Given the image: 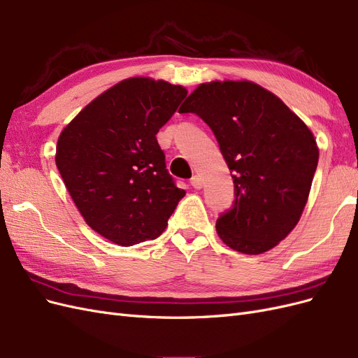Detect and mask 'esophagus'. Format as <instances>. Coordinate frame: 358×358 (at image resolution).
I'll list each match as a JSON object with an SVG mask.
<instances>
[{"mask_svg": "<svg viewBox=\"0 0 358 358\" xmlns=\"http://www.w3.org/2000/svg\"><path fill=\"white\" fill-rule=\"evenodd\" d=\"M191 185L196 188V189H200L201 187H203V179H201V176H199V175H196V176H192V179H191Z\"/></svg>", "mask_w": 358, "mask_h": 358, "instance_id": "1", "label": "esophagus"}]
</instances>
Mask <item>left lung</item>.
<instances>
[{
	"instance_id": "1",
	"label": "left lung",
	"mask_w": 358,
	"mask_h": 358,
	"mask_svg": "<svg viewBox=\"0 0 358 358\" xmlns=\"http://www.w3.org/2000/svg\"><path fill=\"white\" fill-rule=\"evenodd\" d=\"M196 113L218 140L236 200L216 221L237 252L270 251L305 209L320 149L309 127L273 92L251 80L200 83L179 109Z\"/></svg>"
}]
</instances>
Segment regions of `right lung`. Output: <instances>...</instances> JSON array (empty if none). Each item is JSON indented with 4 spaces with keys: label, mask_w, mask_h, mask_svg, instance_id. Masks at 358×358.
I'll return each mask as SVG.
<instances>
[{
    "label": "right lung",
    "mask_w": 358,
    "mask_h": 358,
    "mask_svg": "<svg viewBox=\"0 0 358 358\" xmlns=\"http://www.w3.org/2000/svg\"><path fill=\"white\" fill-rule=\"evenodd\" d=\"M187 94L166 80L124 79L61 131V178L85 222L107 241L133 246L155 239L185 196L169 175L157 133Z\"/></svg>",
    "instance_id": "1"
}]
</instances>
